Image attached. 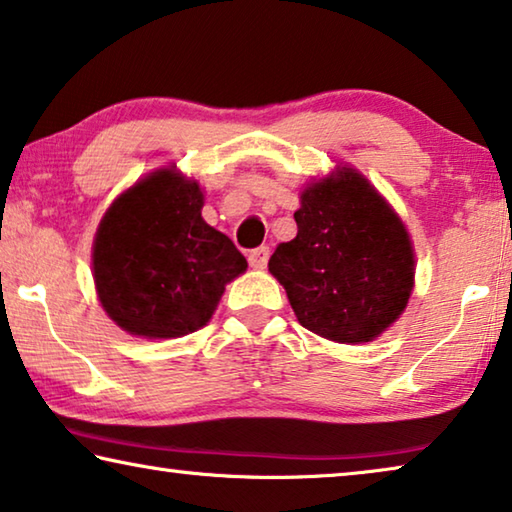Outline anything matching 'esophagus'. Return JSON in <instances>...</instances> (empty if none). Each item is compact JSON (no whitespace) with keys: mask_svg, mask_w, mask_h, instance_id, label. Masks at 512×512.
<instances>
[{"mask_svg":"<svg viewBox=\"0 0 512 512\" xmlns=\"http://www.w3.org/2000/svg\"><path fill=\"white\" fill-rule=\"evenodd\" d=\"M248 262L253 269H264L266 262H269V246H259L248 253Z\"/></svg>","mask_w":512,"mask_h":512,"instance_id":"esophagus-1","label":"esophagus"}]
</instances>
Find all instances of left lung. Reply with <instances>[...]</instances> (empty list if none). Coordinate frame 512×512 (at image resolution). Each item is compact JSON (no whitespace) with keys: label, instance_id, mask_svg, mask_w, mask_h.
Listing matches in <instances>:
<instances>
[{"label":"left lung","instance_id":"1","mask_svg":"<svg viewBox=\"0 0 512 512\" xmlns=\"http://www.w3.org/2000/svg\"><path fill=\"white\" fill-rule=\"evenodd\" d=\"M296 237L269 271L298 323L337 344H364L403 314L415 285V250L387 200L353 168L300 193Z\"/></svg>","mask_w":512,"mask_h":512}]
</instances>
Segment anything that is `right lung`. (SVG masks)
<instances>
[{
    "instance_id": "obj_1",
    "label": "right lung",
    "mask_w": 512,
    "mask_h": 512,
    "mask_svg": "<svg viewBox=\"0 0 512 512\" xmlns=\"http://www.w3.org/2000/svg\"><path fill=\"white\" fill-rule=\"evenodd\" d=\"M202 191L161 168L113 200L93 241L97 298L129 335L182 337L207 326L225 285L248 269L202 218Z\"/></svg>"
}]
</instances>
